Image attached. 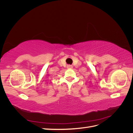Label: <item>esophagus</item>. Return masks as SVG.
Instances as JSON below:
<instances>
[{"label":"esophagus","mask_w":133,"mask_h":133,"mask_svg":"<svg viewBox=\"0 0 133 133\" xmlns=\"http://www.w3.org/2000/svg\"><path fill=\"white\" fill-rule=\"evenodd\" d=\"M67 68H68V69H71V68H72V66H71V65H68L67 66Z\"/></svg>","instance_id":"obj_1"}]
</instances>
